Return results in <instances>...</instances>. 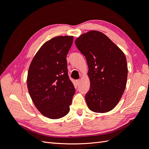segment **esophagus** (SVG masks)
I'll use <instances>...</instances> for the list:
<instances>
[{"label":"esophagus","mask_w":149,"mask_h":149,"mask_svg":"<svg viewBox=\"0 0 149 149\" xmlns=\"http://www.w3.org/2000/svg\"><path fill=\"white\" fill-rule=\"evenodd\" d=\"M76 83H77V84H79L80 83V79L76 80Z\"/></svg>","instance_id":"esophagus-1"}]
</instances>
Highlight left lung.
I'll list each match as a JSON object with an SVG mask.
<instances>
[{
  "label": "left lung",
  "instance_id": "left-lung-1",
  "mask_svg": "<svg viewBox=\"0 0 149 149\" xmlns=\"http://www.w3.org/2000/svg\"><path fill=\"white\" fill-rule=\"evenodd\" d=\"M89 68L90 88L85 99L90 110L107 112L123 96L127 78V65L123 51L106 35L90 31L76 40Z\"/></svg>",
  "mask_w": 149,
  "mask_h": 149
}]
</instances>
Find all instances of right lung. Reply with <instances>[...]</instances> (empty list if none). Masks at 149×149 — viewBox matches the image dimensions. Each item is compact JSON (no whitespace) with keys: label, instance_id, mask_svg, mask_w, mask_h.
Wrapping results in <instances>:
<instances>
[{"label":"right lung","instance_id":"add662e5","mask_svg":"<svg viewBox=\"0 0 149 149\" xmlns=\"http://www.w3.org/2000/svg\"><path fill=\"white\" fill-rule=\"evenodd\" d=\"M72 36H58L44 43L31 62L27 87L35 106L50 119H59L70 111L75 88L68 73L66 56Z\"/></svg>","mask_w":149,"mask_h":149}]
</instances>
